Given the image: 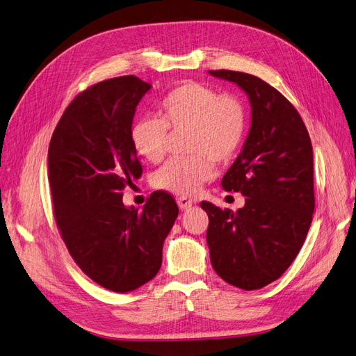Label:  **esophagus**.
Here are the masks:
<instances>
[{"mask_svg": "<svg viewBox=\"0 0 356 356\" xmlns=\"http://www.w3.org/2000/svg\"><path fill=\"white\" fill-rule=\"evenodd\" d=\"M177 203H178L181 211H187V209H190V207L193 206V200H190V199H187V197H179V199L177 200Z\"/></svg>", "mask_w": 356, "mask_h": 356, "instance_id": "esophagus-1", "label": "esophagus"}]
</instances>
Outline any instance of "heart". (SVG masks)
<instances>
[{
	"label": "heart",
	"instance_id": "b5f03b06",
	"mask_svg": "<svg viewBox=\"0 0 356 356\" xmlns=\"http://www.w3.org/2000/svg\"><path fill=\"white\" fill-rule=\"evenodd\" d=\"M246 107L237 95L220 94L197 82L181 83L157 103L156 118H141L129 129L132 149L157 163L166 153L168 131H187L186 150L194 154L169 161L154 175L161 190L193 195L213 177V161L225 163L238 152L246 134Z\"/></svg>",
	"mask_w": 356,
	"mask_h": 356
}]
</instances>
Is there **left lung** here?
<instances>
[{
    "mask_svg": "<svg viewBox=\"0 0 356 356\" xmlns=\"http://www.w3.org/2000/svg\"><path fill=\"white\" fill-rule=\"evenodd\" d=\"M209 73L237 83L252 106L249 136L220 181L246 203L237 212L200 203L209 216L211 262L231 286L257 290L284 274L308 234L315 209L312 144L298 110L271 85L243 72Z\"/></svg>",
    "mask_w": 356,
    "mask_h": 356,
    "instance_id": "obj_1",
    "label": "left lung"
}]
</instances>
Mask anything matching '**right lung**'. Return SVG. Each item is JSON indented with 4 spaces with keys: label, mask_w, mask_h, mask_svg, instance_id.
<instances>
[{
    "label": "right lung",
    "mask_w": 356,
    "mask_h": 356,
    "mask_svg": "<svg viewBox=\"0 0 356 356\" xmlns=\"http://www.w3.org/2000/svg\"><path fill=\"white\" fill-rule=\"evenodd\" d=\"M150 88L132 75L92 85L67 106L48 147L60 236L82 271L116 293L156 277L163 241L178 216L166 191L152 193L143 211L122 202V190L143 174L129 129Z\"/></svg>",
    "instance_id": "add662e5"
}]
</instances>
